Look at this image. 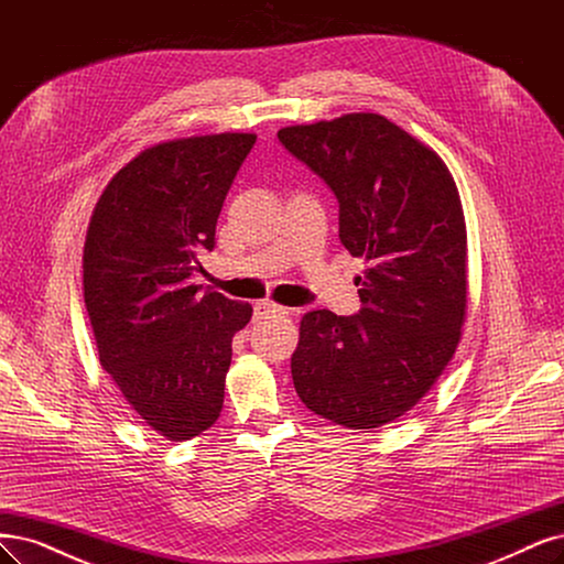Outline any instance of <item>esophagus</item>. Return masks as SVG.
Listing matches in <instances>:
<instances>
[{
  "label": "esophagus",
  "mask_w": 564,
  "mask_h": 564,
  "mask_svg": "<svg viewBox=\"0 0 564 564\" xmlns=\"http://www.w3.org/2000/svg\"><path fill=\"white\" fill-rule=\"evenodd\" d=\"M270 315H289V310L273 303V301H259L254 303V317L257 319H263V317H270Z\"/></svg>",
  "instance_id": "34e87169"
}]
</instances>
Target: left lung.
I'll use <instances>...</instances> for the list:
<instances>
[{
  "mask_svg": "<svg viewBox=\"0 0 564 564\" xmlns=\"http://www.w3.org/2000/svg\"><path fill=\"white\" fill-rule=\"evenodd\" d=\"M280 142L334 191L340 242L368 265L361 310L301 319L291 378L310 411L378 430L432 390L467 319V224L438 153L380 113L289 126Z\"/></svg>",
  "mask_w": 564,
  "mask_h": 564,
  "instance_id": "obj_1",
  "label": "left lung"
}]
</instances>
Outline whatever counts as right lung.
<instances>
[{"label": "right lung", "instance_id": "1", "mask_svg": "<svg viewBox=\"0 0 564 564\" xmlns=\"http://www.w3.org/2000/svg\"><path fill=\"white\" fill-rule=\"evenodd\" d=\"M254 142L221 132L153 144L113 174L88 224L84 301L100 364L167 441L217 422L232 336L251 319L249 303L200 296L188 280Z\"/></svg>", "mask_w": 564, "mask_h": 564}]
</instances>
